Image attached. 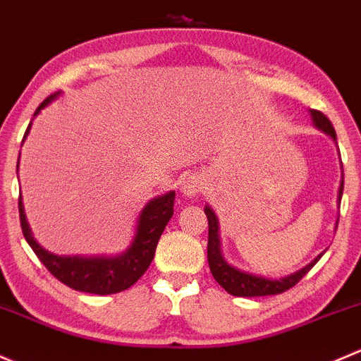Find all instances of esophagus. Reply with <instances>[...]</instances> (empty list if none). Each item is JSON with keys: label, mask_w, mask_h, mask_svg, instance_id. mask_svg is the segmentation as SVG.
<instances>
[{"label": "esophagus", "mask_w": 361, "mask_h": 361, "mask_svg": "<svg viewBox=\"0 0 361 361\" xmlns=\"http://www.w3.org/2000/svg\"><path fill=\"white\" fill-rule=\"evenodd\" d=\"M180 189L185 196H189V198H196V196H200L205 191V180H203V177L192 173V176H189L188 179L182 182Z\"/></svg>", "instance_id": "1"}]
</instances>
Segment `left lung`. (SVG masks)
I'll list each match as a JSON object with an SVG mask.
<instances>
[{
    "label": "left lung",
    "mask_w": 361,
    "mask_h": 361,
    "mask_svg": "<svg viewBox=\"0 0 361 361\" xmlns=\"http://www.w3.org/2000/svg\"><path fill=\"white\" fill-rule=\"evenodd\" d=\"M311 116H313L314 125H317L319 130H323V132L329 133L334 140H337L334 125L330 123V120L322 113V111L313 109L311 111ZM343 189H344V177L343 180H341L339 202H341V196H343ZM205 215L208 219V245H207L208 266H210L212 276L215 278V281H217L226 292L231 293V295L262 297V295H276V293H283L285 290H288V288H292L293 285L299 283V281L302 280V276H306V274L310 273L311 267H313L314 264L319 261V257H322V255H318V257L311 264H307L306 267H302V269L297 271V273L290 274V276L281 278V280H269V278L243 273V271L229 266V264L222 259L221 243H219V221L217 217H215L212 208L205 207Z\"/></svg>",
    "instance_id": "left-lung-1"
}]
</instances>
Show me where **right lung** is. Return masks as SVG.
<instances>
[{"instance_id":"add662e5","label":"right lung","mask_w":361,"mask_h":361,"mask_svg":"<svg viewBox=\"0 0 361 361\" xmlns=\"http://www.w3.org/2000/svg\"><path fill=\"white\" fill-rule=\"evenodd\" d=\"M55 95L57 94L50 95L39 104L35 116L48 102L55 99ZM29 128H31V123L25 130L24 139L29 133ZM173 200H176V192L170 191L166 195L151 200L144 207V210L140 212L137 233L132 245L125 254L118 255V257H61V255L50 254L43 247H39L32 238L31 229L25 221L20 196H18V215H20V226L25 241L31 245L39 261L59 281L74 288V290L109 295V293H118L130 288L146 273L151 261L154 259L159 236L173 215Z\"/></svg>"}]
</instances>
